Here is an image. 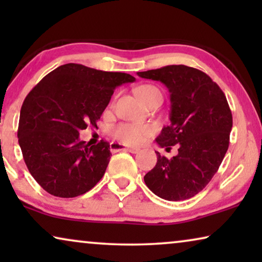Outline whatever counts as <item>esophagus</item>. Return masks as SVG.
I'll use <instances>...</instances> for the list:
<instances>
[{
    "instance_id": "1",
    "label": "esophagus",
    "mask_w": 262,
    "mask_h": 262,
    "mask_svg": "<svg viewBox=\"0 0 262 262\" xmlns=\"http://www.w3.org/2000/svg\"><path fill=\"white\" fill-rule=\"evenodd\" d=\"M111 150H113V151H120V150H124V151H128L131 154H137L139 151V149L137 148H128L126 145L120 144V143H116V142L111 143Z\"/></svg>"
}]
</instances>
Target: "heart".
Instances as JSON below:
<instances>
[{
	"label": "heart",
	"mask_w": 262,
	"mask_h": 262,
	"mask_svg": "<svg viewBox=\"0 0 262 262\" xmlns=\"http://www.w3.org/2000/svg\"><path fill=\"white\" fill-rule=\"evenodd\" d=\"M152 93H160L154 85L144 84L136 89V95L144 96ZM111 134L118 141L128 145H138L145 142L154 134V127L150 125H135V124H119L112 127Z\"/></svg>",
	"instance_id": "obj_1"
}]
</instances>
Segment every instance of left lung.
Masks as SVG:
<instances>
[{
  "label": "left lung",
  "instance_id": "left-lung-1",
  "mask_svg": "<svg viewBox=\"0 0 262 262\" xmlns=\"http://www.w3.org/2000/svg\"><path fill=\"white\" fill-rule=\"evenodd\" d=\"M139 77L160 81L170 93V125L157 144L178 155L168 160L156 152L157 163L144 182L160 198L178 202L192 198L217 173L229 146L232 116L227 98L209 75L187 66L141 71Z\"/></svg>",
  "mask_w": 262,
  "mask_h": 262
}]
</instances>
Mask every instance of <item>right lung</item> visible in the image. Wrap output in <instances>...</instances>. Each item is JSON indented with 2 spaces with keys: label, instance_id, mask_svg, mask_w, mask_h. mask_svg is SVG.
Here are the masks:
<instances>
[{
  "label": "right lung",
  "instance_id": "1",
  "mask_svg": "<svg viewBox=\"0 0 262 262\" xmlns=\"http://www.w3.org/2000/svg\"><path fill=\"white\" fill-rule=\"evenodd\" d=\"M135 80L125 73L68 63L28 93L17 138L28 170L46 192L74 198L101 180L112 155L110 144L89 146L78 136L89 124L96 126L118 85Z\"/></svg>",
  "mask_w": 262,
  "mask_h": 262
}]
</instances>
